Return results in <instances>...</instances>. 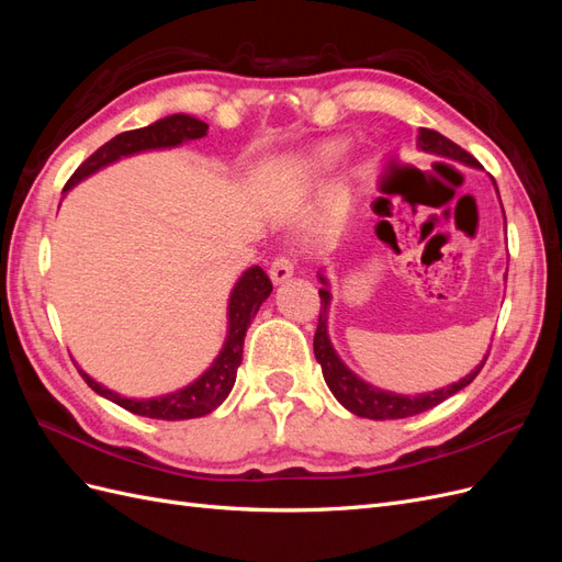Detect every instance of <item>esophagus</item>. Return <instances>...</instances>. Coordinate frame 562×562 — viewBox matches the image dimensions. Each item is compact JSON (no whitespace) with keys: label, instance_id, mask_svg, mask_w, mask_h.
Instances as JSON below:
<instances>
[{"label":"esophagus","instance_id":"esophagus-1","mask_svg":"<svg viewBox=\"0 0 562 562\" xmlns=\"http://www.w3.org/2000/svg\"><path fill=\"white\" fill-rule=\"evenodd\" d=\"M269 277L274 283H283L293 277V260L288 258V255H279V258H274V262H271L269 267Z\"/></svg>","mask_w":562,"mask_h":562}]
</instances>
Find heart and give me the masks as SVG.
<instances>
[{"label": "heart", "instance_id": "b5f03b06", "mask_svg": "<svg viewBox=\"0 0 562 562\" xmlns=\"http://www.w3.org/2000/svg\"><path fill=\"white\" fill-rule=\"evenodd\" d=\"M345 149L347 147H345L342 140L323 143V145L314 147L312 155L304 159V168H307V171H323V168H328V166H333V164H337L339 159H342Z\"/></svg>", "mask_w": 562, "mask_h": 562}]
</instances>
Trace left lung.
Masks as SVG:
<instances>
[{"label": "left lung", "mask_w": 562, "mask_h": 562, "mask_svg": "<svg viewBox=\"0 0 562 562\" xmlns=\"http://www.w3.org/2000/svg\"><path fill=\"white\" fill-rule=\"evenodd\" d=\"M419 147L424 151H434V155H440V157L457 159V161L469 164V166H479V161H475L467 149H462L457 143H452L450 138H446V135H440L434 128H422L419 131ZM378 201H384V199H378ZM382 227H384V223L378 225V234H380ZM321 281L326 283V279H323V277H321ZM318 297H321V312H318V326H316V333H314L316 361L321 363L323 380H326L328 389L333 391V396L339 403H342L349 413L359 415V417L403 419V417L419 415L424 411H429V407L443 403L446 398L457 394L459 389L469 386L487 361V356H485V361L479 368H475L471 375H467V378H462L459 382H454L446 389H440V391H431V394H419V396L389 394V391H382L378 386L366 384L363 380L356 378L342 361H339V356L335 353L330 339H328V330H326V314H328V304H330L328 288H321Z\"/></svg>", "instance_id": "8db88e82"}]
</instances>
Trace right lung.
<instances>
[{"instance_id":"obj_1","label":"right lung","mask_w":562,"mask_h":562,"mask_svg":"<svg viewBox=\"0 0 562 562\" xmlns=\"http://www.w3.org/2000/svg\"><path fill=\"white\" fill-rule=\"evenodd\" d=\"M206 131L209 126L194 116L171 114L145 128L119 133L110 143L98 147L93 155L77 168V171L70 176V180L65 182V192L70 190V187H75L79 180L95 173L98 168L116 161L119 157H128L143 149L176 147L184 140L203 138ZM269 293H271V281L262 271V267H250L239 279V283L234 285L232 297H229V333H227V342L223 351H220L215 363L203 372L194 384L176 391V394L149 398V401H135V398L119 396L114 391L100 386L87 375V372L79 370V375L95 391V394L110 398L116 405H122L124 411L133 415L151 417V419H194V417L209 415L227 398V394L234 386L236 368L241 366L246 330L250 326V321L255 318V314H258L260 304L269 297Z\"/></svg>"}]
</instances>
